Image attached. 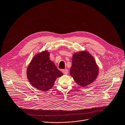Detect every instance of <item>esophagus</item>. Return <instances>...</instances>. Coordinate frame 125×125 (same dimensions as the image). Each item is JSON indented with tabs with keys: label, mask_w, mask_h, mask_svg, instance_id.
<instances>
[{
	"label": "esophagus",
	"mask_w": 125,
	"mask_h": 125,
	"mask_svg": "<svg viewBox=\"0 0 125 125\" xmlns=\"http://www.w3.org/2000/svg\"><path fill=\"white\" fill-rule=\"evenodd\" d=\"M62 72L63 73L65 74H67L68 73V70L67 69H64L62 70Z\"/></svg>",
	"instance_id": "34e87169"
}]
</instances>
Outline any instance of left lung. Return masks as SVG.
I'll return each instance as SVG.
<instances>
[{"mask_svg": "<svg viewBox=\"0 0 125 125\" xmlns=\"http://www.w3.org/2000/svg\"><path fill=\"white\" fill-rule=\"evenodd\" d=\"M99 73V66L88 51H81L73 54L70 73L78 85L87 87L95 81Z\"/></svg>", "mask_w": 125, "mask_h": 125, "instance_id": "left-lung-1", "label": "left lung"}]
</instances>
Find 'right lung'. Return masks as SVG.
Segmentation results:
<instances>
[{
  "instance_id": "right-lung-1",
  "label": "right lung",
  "mask_w": 125,
  "mask_h": 125,
  "mask_svg": "<svg viewBox=\"0 0 125 125\" xmlns=\"http://www.w3.org/2000/svg\"><path fill=\"white\" fill-rule=\"evenodd\" d=\"M50 55L46 50L36 53L26 70L27 77L31 85L41 91L52 89L56 79L63 75L50 60Z\"/></svg>"
}]
</instances>
